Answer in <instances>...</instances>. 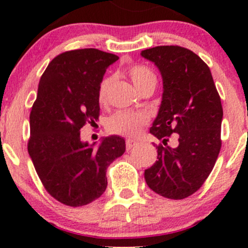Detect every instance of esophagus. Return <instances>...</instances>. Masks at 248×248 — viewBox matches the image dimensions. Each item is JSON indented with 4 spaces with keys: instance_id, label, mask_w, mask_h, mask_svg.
Wrapping results in <instances>:
<instances>
[{
    "instance_id": "34e87169",
    "label": "esophagus",
    "mask_w": 248,
    "mask_h": 248,
    "mask_svg": "<svg viewBox=\"0 0 248 248\" xmlns=\"http://www.w3.org/2000/svg\"><path fill=\"white\" fill-rule=\"evenodd\" d=\"M135 144H136L135 141H133V140H127V141H126V149H127V150H130L134 146H135Z\"/></svg>"
}]
</instances>
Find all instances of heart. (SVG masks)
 Instances as JSON below:
<instances>
[{
	"label": "heart",
	"instance_id": "1",
	"mask_svg": "<svg viewBox=\"0 0 248 248\" xmlns=\"http://www.w3.org/2000/svg\"><path fill=\"white\" fill-rule=\"evenodd\" d=\"M129 76L134 86L139 91L148 84H156V77L148 67L142 65H135L129 70ZM113 79L110 77L104 78L100 82L98 91V100L100 104L107 101L108 92L112 85ZM148 122V116L143 113L127 112V110H119L110 116L107 120L108 132L118 135L134 138L140 133L141 128Z\"/></svg>",
	"mask_w": 248,
	"mask_h": 248
}]
</instances>
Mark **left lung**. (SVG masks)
<instances>
[{
    "mask_svg": "<svg viewBox=\"0 0 248 248\" xmlns=\"http://www.w3.org/2000/svg\"><path fill=\"white\" fill-rule=\"evenodd\" d=\"M161 72L163 93L150 128L157 161L144 170L148 186L169 199H184L203 186L220 152L223 107L209 66L192 51L163 45L141 51ZM177 133L178 146H167Z\"/></svg>",
    "mask_w": 248,
    "mask_h": 248,
    "instance_id": "1",
    "label": "left lung"
}]
</instances>
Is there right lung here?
Segmentation results:
<instances>
[{
    "label": "right lung",
    "mask_w": 248,
    "mask_h": 248,
    "mask_svg": "<svg viewBox=\"0 0 248 248\" xmlns=\"http://www.w3.org/2000/svg\"><path fill=\"white\" fill-rule=\"evenodd\" d=\"M118 59L98 49L67 51L51 61L39 80L28 152L46 191L65 205L82 206L100 197L108 166L126 150L119 135L98 144L80 139L81 127L99 119V86Z\"/></svg>",
    "instance_id": "add662e5"
}]
</instances>
